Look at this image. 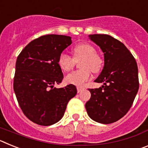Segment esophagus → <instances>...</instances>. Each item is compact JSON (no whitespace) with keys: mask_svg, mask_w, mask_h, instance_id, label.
<instances>
[{"mask_svg":"<svg viewBox=\"0 0 148 148\" xmlns=\"http://www.w3.org/2000/svg\"><path fill=\"white\" fill-rule=\"evenodd\" d=\"M83 90H84L83 87H77V91H78V92H82V91Z\"/></svg>","mask_w":148,"mask_h":148,"instance_id":"esophagus-1","label":"esophagus"}]
</instances>
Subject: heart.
<instances>
[{"instance_id":"obj_1","label":"heart","mask_w":148,"mask_h":148,"mask_svg":"<svg viewBox=\"0 0 148 148\" xmlns=\"http://www.w3.org/2000/svg\"><path fill=\"white\" fill-rule=\"evenodd\" d=\"M73 58L62 53L58 58V65L63 71L68 72L75 64V61H80L82 70L72 72L65 77V82L70 84L82 86L91 77L90 70L98 73L102 66L103 61L99 56L96 54L95 48L87 43L78 44L73 49Z\"/></svg>"}]
</instances>
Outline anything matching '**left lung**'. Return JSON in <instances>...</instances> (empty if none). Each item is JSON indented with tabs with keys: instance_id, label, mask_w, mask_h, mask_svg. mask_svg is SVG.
<instances>
[{
	"instance_id": "left-lung-1",
	"label": "left lung",
	"mask_w": 148,
	"mask_h": 148,
	"mask_svg": "<svg viewBox=\"0 0 148 148\" xmlns=\"http://www.w3.org/2000/svg\"><path fill=\"white\" fill-rule=\"evenodd\" d=\"M89 38L104 53V65L95 82L99 88L89 89L87 114L93 121L111 124L126 115L138 90L136 61L125 44L110 35L94 34Z\"/></svg>"
}]
</instances>
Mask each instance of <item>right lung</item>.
I'll use <instances>...</instances> for the list:
<instances>
[{"instance_id":"add662e5","label":"right lung","mask_w":148,"mask_h":148,"mask_svg":"<svg viewBox=\"0 0 148 148\" xmlns=\"http://www.w3.org/2000/svg\"><path fill=\"white\" fill-rule=\"evenodd\" d=\"M71 44L70 36L43 35L29 43L17 58L14 91L23 113L35 124L49 126L58 122L76 95L73 84L54 87L64 78L59 56Z\"/></svg>"}]
</instances>
